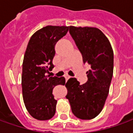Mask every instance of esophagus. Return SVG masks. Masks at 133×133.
I'll use <instances>...</instances> for the list:
<instances>
[{
    "label": "esophagus",
    "instance_id": "34e87169",
    "mask_svg": "<svg viewBox=\"0 0 133 133\" xmlns=\"http://www.w3.org/2000/svg\"><path fill=\"white\" fill-rule=\"evenodd\" d=\"M70 78V77H69V76H66V77H65V79H66V81H67Z\"/></svg>",
    "mask_w": 133,
    "mask_h": 133
}]
</instances>
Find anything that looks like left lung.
I'll list each match as a JSON object with an SVG mask.
<instances>
[{
  "label": "left lung",
  "instance_id": "8db88e82",
  "mask_svg": "<svg viewBox=\"0 0 133 133\" xmlns=\"http://www.w3.org/2000/svg\"><path fill=\"white\" fill-rule=\"evenodd\" d=\"M69 33L82 56L84 64L90 66L86 72L88 82L79 85L76 78L66 83V98L72 113L81 119H92L101 113L109 92L113 76L114 53L107 36L98 28L69 26Z\"/></svg>",
  "mask_w": 133,
  "mask_h": 133
}]
</instances>
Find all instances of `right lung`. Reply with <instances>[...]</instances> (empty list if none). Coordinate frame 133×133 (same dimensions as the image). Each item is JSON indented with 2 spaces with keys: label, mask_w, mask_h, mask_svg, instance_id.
Instances as JSON below:
<instances>
[{
  "label": "right lung",
  "mask_w": 133,
  "mask_h": 133,
  "mask_svg": "<svg viewBox=\"0 0 133 133\" xmlns=\"http://www.w3.org/2000/svg\"><path fill=\"white\" fill-rule=\"evenodd\" d=\"M69 26H48L37 30L30 37L24 56L22 87L24 103L32 117L48 120L54 116L57 101L53 89L64 85V77H50L54 68L55 45L67 33Z\"/></svg>",
  "instance_id": "add662e5"
}]
</instances>
